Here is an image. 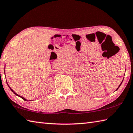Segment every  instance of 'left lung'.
Masks as SVG:
<instances>
[{"mask_svg":"<svg viewBox=\"0 0 133 133\" xmlns=\"http://www.w3.org/2000/svg\"><path fill=\"white\" fill-rule=\"evenodd\" d=\"M122 82H123V81H122V82H121V84H120V85H119V87H118V88H119V87H120V86H121V84H122ZM118 89H117V90H118Z\"/></svg>","mask_w":133,"mask_h":133,"instance_id":"1","label":"left lung"}]
</instances>
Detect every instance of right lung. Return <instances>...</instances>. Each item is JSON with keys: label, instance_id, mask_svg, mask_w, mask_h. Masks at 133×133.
<instances>
[{"label": "right lung", "instance_id": "add662e5", "mask_svg": "<svg viewBox=\"0 0 133 133\" xmlns=\"http://www.w3.org/2000/svg\"><path fill=\"white\" fill-rule=\"evenodd\" d=\"M8 87H9V86H8ZM10 89L11 90V91H12V92H13L14 93V94H15V95H18V96H19V97H21V98H22V99H23L24 101H27V100H26V99H25L24 98H23V97H22V96H20V95H19L18 94H16V93H15V91H14V90H12V89H11L10 88Z\"/></svg>", "mask_w": 133, "mask_h": 133}]
</instances>
